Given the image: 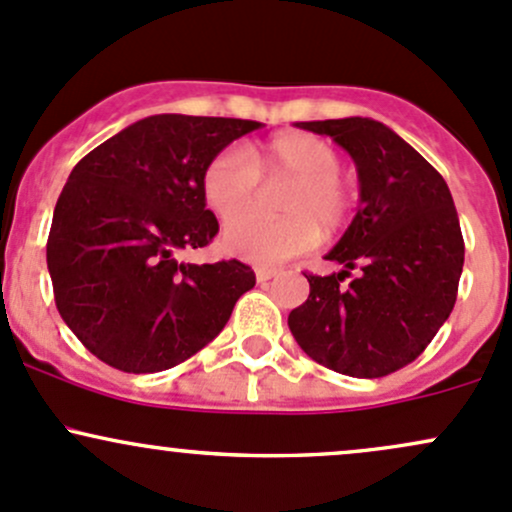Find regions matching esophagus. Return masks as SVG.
Masks as SVG:
<instances>
[{
	"label": "esophagus",
	"mask_w": 512,
	"mask_h": 512,
	"mask_svg": "<svg viewBox=\"0 0 512 512\" xmlns=\"http://www.w3.org/2000/svg\"><path fill=\"white\" fill-rule=\"evenodd\" d=\"M273 276H276V271H271V268H256V280L258 283H268Z\"/></svg>",
	"instance_id": "obj_1"
}]
</instances>
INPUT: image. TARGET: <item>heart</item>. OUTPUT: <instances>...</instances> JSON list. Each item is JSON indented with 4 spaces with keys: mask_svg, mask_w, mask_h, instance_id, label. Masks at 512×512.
Here are the masks:
<instances>
[{
    "mask_svg": "<svg viewBox=\"0 0 512 512\" xmlns=\"http://www.w3.org/2000/svg\"><path fill=\"white\" fill-rule=\"evenodd\" d=\"M342 158L332 144L305 131H288L268 144L251 148H224L202 170V195L217 217L228 219L253 204L260 180L290 179L281 193L283 220H263L241 215L229 220L222 232V246L244 261L276 266L288 261L344 227L354 197L339 178Z\"/></svg>",
    "mask_w": 512,
    "mask_h": 512,
    "instance_id": "heart-1",
    "label": "heart"
}]
</instances>
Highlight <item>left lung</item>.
Instances as JSON below:
<instances>
[{
  "mask_svg": "<svg viewBox=\"0 0 512 512\" xmlns=\"http://www.w3.org/2000/svg\"><path fill=\"white\" fill-rule=\"evenodd\" d=\"M332 136L354 158L361 205L327 261L342 273L312 276L310 295L288 315L295 342L317 364L381 378L412 364L454 310L464 236L452 192L410 144L366 117L300 122ZM354 267L360 276L346 289Z\"/></svg>",
  "mask_w": 512,
  "mask_h": 512,
  "instance_id": "1",
  "label": "left lung"
}]
</instances>
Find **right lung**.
<instances>
[{
	"instance_id": "right-lung-1",
	"label": "right lung",
	"mask_w": 512,
	"mask_h": 512,
	"mask_svg": "<svg viewBox=\"0 0 512 512\" xmlns=\"http://www.w3.org/2000/svg\"><path fill=\"white\" fill-rule=\"evenodd\" d=\"M224 117L156 114L126 126L73 168L46 258L56 307L87 351L126 373L183 364L210 344L256 285L236 261L183 263L217 236L202 170L258 129Z\"/></svg>"
}]
</instances>
